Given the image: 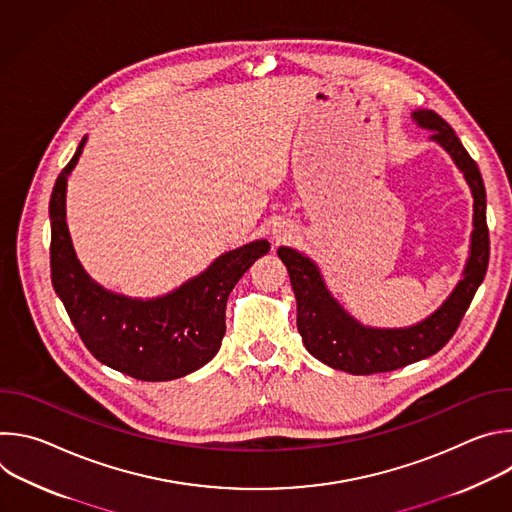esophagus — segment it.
Returning a JSON list of instances; mask_svg holds the SVG:
<instances>
[{"instance_id": "1", "label": "esophagus", "mask_w": 512, "mask_h": 512, "mask_svg": "<svg viewBox=\"0 0 512 512\" xmlns=\"http://www.w3.org/2000/svg\"><path fill=\"white\" fill-rule=\"evenodd\" d=\"M275 239H277V243H281V241H285V235L279 233V235H275Z\"/></svg>"}]
</instances>
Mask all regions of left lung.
<instances>
[{
    "label": "left lung",
    "instance_id": "left-lung-1",
    "mask_svg": "<svg viewBox=\"0 0 512 512\" xmlns=\"http://www.w3.org/2000/svg\"><path fill=\"white\" fill-rule=\"evenodd\" d=\"M413 117L421 127L433 131L431 139L444 145V150L464 172L474 196L470 259L464 269V279L440 310L411 328H364L328 294L316 265L308 257L296 249H277L279 259L287 267L291 287H294L298 300V330L304 346L328 367L344 373H389L442 350L456 334L488 269L490 237L486 225V190L478 164L470 158L448 121H444L435 111H415Z\"/></svg>",
    "mask_w": 512,
    "mask_h": 512
}]
</instances>
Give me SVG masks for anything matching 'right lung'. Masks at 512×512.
Masks as SVG:
<instances>
[{
    "mask_svg": "<svg viewBox=\"0 0 512 512\" xmlns=\"http://www.w3.org/2000/svg\"><path fill=\"white\" fill-rule=\"evenodd\" d=\"M87 137L62 168L50 196V277L72 326L89 352L107 367L137 381H172L218 352L227 330L225 310L235 283L269 251L255 241L218 257L204 273L158 300H129L99 287L72 249L64 221L66 178Z\"/></svg>",
    "mask_w": 512,
    "mask_h": 512,
    "instance_id": "right-lung-1",
    "label": "right lung"
}]
</instances>
